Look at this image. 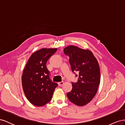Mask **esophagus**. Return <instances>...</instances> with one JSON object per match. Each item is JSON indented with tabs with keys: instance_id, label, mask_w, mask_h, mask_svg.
Returning a JSON list of instances; mask_svg holds the SVG:
<instances>
[{
	"instance_id": "1",
	"label": "esophagus",
	"mask_w": 125,
	"mask_h": 125,
	"mask_svg": "<svg viewBox=\"0 0 125 125\" xmlns=\"http://www.w3.org/2000/svg\"><path fill=\"white\" fill-rule=\"evenodd\" d=\"M63 81H62V82H59L58 83V84L59 86H62L63 84Z\"/></svg>"
}]
</instances>
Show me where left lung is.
<instances>
[{"mask_svg": "<svg viewBox=\"0 0 125 125\" xmlns=\"http://www.w3.org/2000/svg\"><path fill=\"white\" fill-rule=\"evenodd\" d=\"M63 52L69 57L72 71L79 73L78 81L72 82L73 89L67 93V97L76 105L84 106L93 99L99 88L101 77L99 63L88 49L70 45L64 48Z\"/></svg>", "mask_w": 125, "mask_h": 125, "instance_id": "left-lung-1", "label": "left lung"}]
</instances>
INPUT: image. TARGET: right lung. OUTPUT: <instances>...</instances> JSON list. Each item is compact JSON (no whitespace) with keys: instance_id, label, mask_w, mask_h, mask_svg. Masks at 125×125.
Returning a JSON list of instances; mask_svg holds the SVG:
<instances>
[{"instance_id":"add662e5","label":"right lung","mask_w":125,"mask_h":125,"mask_svg":"<svg viewBox=\"0 0 125 125\" xmlns=\"http://www.w3.org/2000/svg\"><path fill=\"white\" fill-rule=\"evenodd\" d=\"M57 48H42L28 59L22 75V85L25 96L36 106L50 102L58 84L51 81L46 62Z\"/></svg>"}]
</instances>
